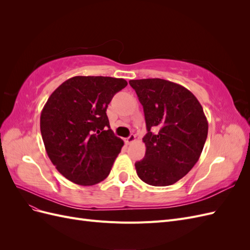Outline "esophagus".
<instances>
[{"label": "esophagus", "instance_id": "1", "mask_svg": "<svg viewBox=\"0 0 250 250\" xmlns=\"http://www.w3.org/2000/svg\"><path fill=\"white\" fill-rule=\"evenodd\" d=\"M134 141H135V135L134 134H130L129 137L125 139V142H126L127 145H130V144H132Z\"/></svg>", "mask_w": 250, "mask_h": 250}]
</instances>
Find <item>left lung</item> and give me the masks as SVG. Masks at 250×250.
<instances>
[{"label":"left lung","instance_id":"8db88e82","mask_svg":"<svg viewBox=\"0 0 250 250\" xmlns=\"http://www.w3.org/2000/svg\"><path fill=\"white\" fill-rule=\"evenodd\" d=\"M143 105L147 134L145 157L135 163L138 176L150 186L175 184L198 162L208 124L201 104L190 90L165 79L130 80ZM154 127L160 129L156 135Z\"/></svg>","mask_w":250,"mask_h":250}]
</instances>
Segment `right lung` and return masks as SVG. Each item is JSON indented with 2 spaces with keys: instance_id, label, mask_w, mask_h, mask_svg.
Masks as SVG:
<instances>
[{
  "instance_id": "add662e5",
  "label": "right lung",
  "mask_w": 250,
  "mask_h": 250,
  "mask_svg": "<svg viewBox=\"0 0 250 250\" xmlns=\"http://www.w3.org/2000/svg\"><path fill=\"white\" fill-rule=\"evenodd\" d=\"M127 85L122 78L75 76L60 84L41 113L47 154L74 184L93 186L108 176L124 142L106 115L108 104Z\"/></svg>"
}]
</instances>
